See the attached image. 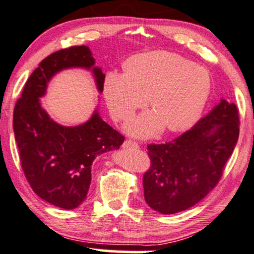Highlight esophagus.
<instances>
[{
	"mask_svg": "<svg viewBox=\"0 0 254 254\" xmlns=\"http://www.w3.org/2000/svg\"><path fill=\"white\" fill-rule=\"evenodd\" d=\"M122 146H123V148H133V150H134V148L139 147V145H138L136 141H133V140H131V139H127V140L124 141Z\"/></svg>",
	"mask_w": 254,
	"mask_h": 254,
	"instance_id": "obj_1",
	"label": "esophagus"
}]
</instances>
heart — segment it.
Listing matches in <instances>:
<instances>
[{
	"mask_svg": "<svg viewBox=\"0 0 254 254\" xmlns=\"http://www.w3.org/2000/svg\"><path fill=\"white\" fill-rule=\"evenodd\" d=\"M124 72L110 70L104 80L106 96L115 121H125L150 104L154 111L127 123L134 136H150L162 127L180 131L200 117L211 93V77L204 67L171 52L138 54Z\"/></svg>",
	"mask_w": 254,
	"mask_h": 254,
	"instance_id": "heart-1",
	"label": "heart"
}]
</instances>
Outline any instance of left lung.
<instances>
[{
    "label": "left lung",
    "instance_id": "8db88e82",
    "mask_svg": "<svg viewBox=\"0 0 254 254\" xmlns=\"http://www.w3.org/2000/svg\"><path fill=\"white\" fill-rule=\"evenodd\" d=\"M235 103L221 100L191 129L165 144H148L151 166L144 173L146 203L164 215L200 202L221 180L239 136Z\"/></svg>",
    "mask_w": 254,
    "mask_h": 254
}]
</instances>
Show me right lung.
I'll use <instances>...</instances> for the list:
<instances>
[{"label":"right lung","instance_id":"1","mask_svg":"<svg viewBox=\"0 0 254 254\" xmlns=\"http://www.w3.org/2000/svg\"><path fill=\"white\" fill-rule=\"evenodd\" d=\"M94 64L89 47L84 45L50 54L30 75L13 109V132L26 180L39 197L68 210L86 200L94 159L120 148L124 136L96 111L79 127L59 125L43 109L39 97L54 74L70 67L92 69L102 92L106 75Z\"/></svg>","mask_w":254,"mask_h":254}]
</instances>
